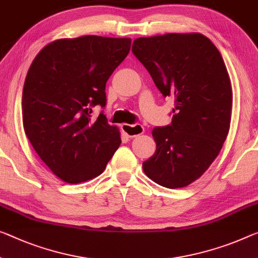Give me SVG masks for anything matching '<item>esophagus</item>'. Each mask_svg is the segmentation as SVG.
Wrapping results in <instances>:
<instances>
[{
  "label": "esophagus",
  "instance_id": "esophagus-1",
  "mask_svg": "<svg viewBox=\"0 0 258 258\" xmlns=\"http://www.w3.org/2000/svg\"><path fill=\"white\" fill-rule=\"evenodd\" d=\"M121 129H122V132H123L129 138L137 137L144 133V126H143L142 124H134V125L122 124Z\"/></svg>",
  "mask_w": 258,
  "mask_h": 258
}]
</instances>
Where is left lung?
Here are the masks:
<instances>
[{"instance_id": "left-lung-1", "label": "left lung", "mask_w": 258, "mask_h": 258, "mask_svg": "<svg viewBox=\"0 0 258 258\" xmlns=\"http://www.w3.org/2000/svg\"><path fill=\"white\" fill-rule=\"evenodd\" d=\"M133 53L162 96L175 100L172 123L152 130L157 150L143 169L162 187H187L210 167L229 132L233 93L223 56L201 33L138 38Z\"/></svg>"}]
</instances>
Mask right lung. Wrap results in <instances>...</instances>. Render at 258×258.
Returning a JSON list of instances; mask_svg holds the SVG:
<instances>
[{"label":"right lung","mask_w":258,"mask_h":258,"mask_svg":"<svg viewBox=\"0 0 258 258\" xmlns=\"http://www.w3.org/2000/svg\"><path fill=\"white\" fill-rule=\"evenodd\" d=\"M132 39L83 35L43 47L27 71L23 125L41 160L67 183L104 172L121 144L117 126L104 114L106 83L129 54Z\"/></svg>","instance_id":"1"}]
</instances>
